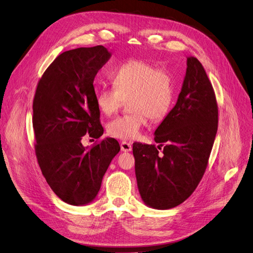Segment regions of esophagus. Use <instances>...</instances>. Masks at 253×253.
Instances as JSON below:
<instances>
[{"mask_svg": "<svg viewBox=\"0 0 253 253\" xmlns=\"http://www.w3.org/2000/svg\"><path fill=\"white\" fill-rule=\"evenodd\" d=\"M120 148H121V150L125 151V153H128V151L132 150V144L124 141V142H121V144H120Z\"/></svg>", "mask_w": 253, "mask_h": 253, "instance_id": "esophagus-1", "label": "esophagus"}]
</instances>
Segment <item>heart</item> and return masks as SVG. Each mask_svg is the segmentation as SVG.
<instances>
[{
  "mask_svg": "<svg viewBox=\"0 0 253 253\" xmlns=\"http://www.w3.org/2000/svg\"><path fill=\"white\" fill-rule=\"evenodd\" d=\"M114 85L100 86L95 103L103 114L115 113L125 99H129L133 113L111 120L107 132L114 138L129 141L138 138L147 124V117L163 119L173 102L174 87L166 68L142 60H130L113 74Z\"/></svg>",
  "mask_w": 253,
  "mask_h": 253,
  "instance_id": "b5f03b06",
  "label": "heart"
}]
</instances>
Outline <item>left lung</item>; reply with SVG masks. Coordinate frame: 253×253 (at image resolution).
<instances>
[{
	"mask_svg": "<svg viewBox=\"0 0 253 253\" xmlns=\"http://www.w3.org/2000/svg\"><path fill=\"white\" fill-rule=\"evenodd\" d=\"M218 128L215 92L198 59L187 57L186 76L175 106L155 130L158 148L135 142V173L143 203L156 210L180 205L206 171Z\"/></svg>",
	"mask_w": 253,
	"mask_h": 253,
	"instance_id": "left-lung-1",
	"label": "left lung"
}]
</instances>
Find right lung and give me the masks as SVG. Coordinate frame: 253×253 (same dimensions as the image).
Instances as JSON below:
<instances>
[{
  "mask_svg": "<svg viewBox=\"0 0 253 253\" xmlns=\"http://www.w3.org/2000/svg\"><path fill=\"white\" fill-rule=\"evenodd\" d=\"M111 53L103 45L66 50L37 85L33 128L38 164L47 184L64 203L85 206L95 199L120 146L106 138L92 147L82 139L104 134L93 81Z\"/></svg>",
  "mask_w": 253,
  "mask_h": 253,
  "instance_id": "add662e5",
  "label": "right lung"
}]
</instances>
